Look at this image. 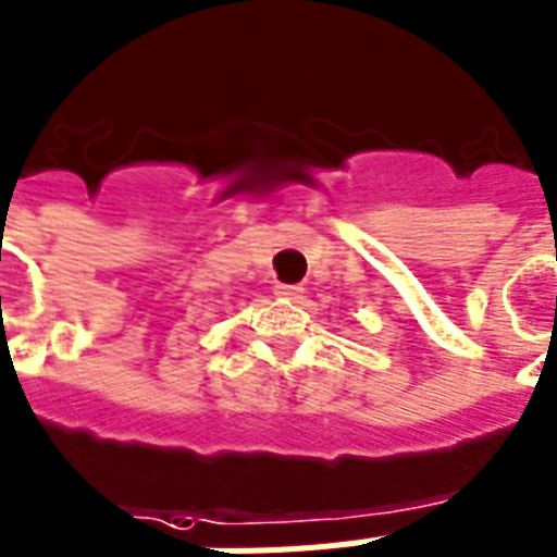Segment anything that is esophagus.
<instances>
[{
	"instance_id": "1",
	"label": "esophagus",
	"mask_w": 557,
	"mask_h": 557,
	"mask_svg": "<svg viewBox=\"0 0 557 557\" xmlns=\"http://www.w3.org/2000/svg\"><path fill=\"white\" fill-rule=\"evenodd\" d=\"M275 296L287 298V301H298V298H305V287H298V284H278Z\"/></svg>"
}]
</instances>
